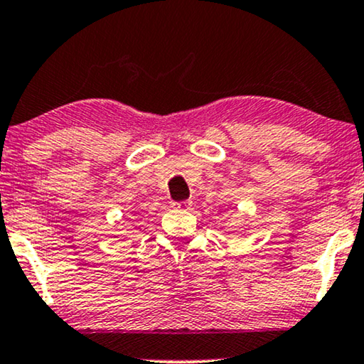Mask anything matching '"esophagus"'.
Masks as SVG:
<instances>
[{"label": "esophagus", "instance_id": "obj_1", "mask_svg": "<svg viewBox=\"0 0 364 364\" xmlns=\"http://www.w3.org/2000/svg\"><path fill=\"white\" fill-rule=\"evenodd\" d=\"M191 205L193 203L190 200L176 201V203H173V208H176V210H181V211H188V210H191Z\"/></svg>", "mask_w": 364, "mask_h": 364}]
</instances>
